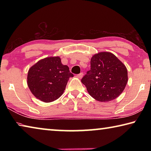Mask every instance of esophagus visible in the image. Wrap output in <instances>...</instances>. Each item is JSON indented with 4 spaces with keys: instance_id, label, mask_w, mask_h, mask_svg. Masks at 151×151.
I'll return each mask as SVG.
<instances>
[{
    "instance_id": "esophagus-1",
    "label": "esophagus",
    "mask_w": 151,
    "mask_h": 151,
    "mask_svg": "<svg viewBox=\"0 0 151 151\" xmlns=\"http://www.w3.org/2000/svg\"><path fill=\"white\" fill-rule=\"evenodd\" d=\"M76 76H77L78 78H82V77H83V73H81L80 74H78V75H76Z\"/></svg>"
}]
</instances>
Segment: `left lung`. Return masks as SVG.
Masks as SVG:
<instances>
[{"label": "left lung", "mask_w": 151, "mask_h": 151, "mask_svg": "<svg viewBox=\"0 0 151 151\" xmlns=\"http://www.w3.org/2000/svg\"><path fill=\"white\" fill-rule=\"evenodd\" d=\"M89 94L100 102L117 98L128 82L126 66L111 52H101L93 56L91 70L81 79Z\"/></svg>", "instance_id": "obj_1"}]
</instances>
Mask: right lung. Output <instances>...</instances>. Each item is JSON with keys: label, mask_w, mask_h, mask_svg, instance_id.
I'll use <instances>...</instances> for the list:
<instances>
[{"label": "right lung", "mask_w": 151, "mask_h": 151, "mask_svg": "<svg viewBox=\"0 0 151 151\" xmlns=\"http://www.w3.org/2000/svg\"><path fill=\"white\" fill-rule=\"evenodd\" d=\"M73 74L59 57H47L32 66L27 75L28 86L33 95L45 103L57 100L65 90Z\"/></svg>", "instance_id": "1"}]
</instances>
